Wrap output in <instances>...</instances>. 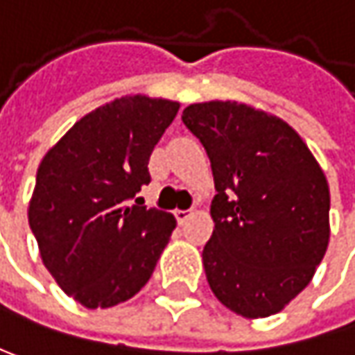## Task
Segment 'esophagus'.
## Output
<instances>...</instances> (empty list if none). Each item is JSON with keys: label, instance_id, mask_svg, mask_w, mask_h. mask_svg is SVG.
<instances>
[{"label": "esophagus", "instance_id": "esophagus-1", "mask_svg": "<svg viewBox=\"0 0 355 355\" xmlns=\"http://www.w3.org/2000/svg\"><path fill=\"white\" fill-rule=\"evenodd\" d=\"M173 214H175V218H178V222H180V224H184V222H186L193 212H191V210H175Z\"/></svg>", "mask_w": 355, "mask_h": 355}]
</instances>
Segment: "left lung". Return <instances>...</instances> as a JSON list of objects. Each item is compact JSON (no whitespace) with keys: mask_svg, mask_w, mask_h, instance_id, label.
<instances>
[{"mask_svg":"<svg viewBox=\"0 0 355 355\" xmlns=\"http://www.w3.org/2000/svg\"><path fill=\"white\" fill-rule=\"evenodd\" d=\"M214 175V232L202 261L216 299L246 319L303 291L329 242V186L289 123L236 101L184 109Z\"/></svg>","mask_w":355,"mask_h":355,"instance_id":"8db88e82","label":"left lung"}]
</instances>
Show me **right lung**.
Segmentation results:
<instances>
[{
  "instance_id": "1",
  "label": "right lung",
  "mask_w": 355,
  "mask_h": 355,
  "mask_svg": "<svg viewBox=\"0 0 355 355\" xmlns=\"http://www.w3.org/2000/svg\"><path fill=\"white\" fill-rule=\"evenodd\" d=\"M178 111L167 98H114L76 121L40 164L30 228L54 281L89 309L139 293L175 228L171 214L131 200L151 182V151Z\"/></svg>"
}]
</instances>
